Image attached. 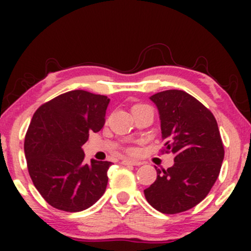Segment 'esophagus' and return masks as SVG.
I'll return each mask as SVG.
<instances>
[{
    "mask_svg": "<svg viewBox=\"0 0 251 251\" xmlns=\"http://www.w3.org/2000/svg\"><path fill=\"white\" fill-rule=\"evenodd\" d=\"M123 165H133V166H139L142 165V162H138V160H131V159H124L122 162Z\"/></svg>",
    "mask_w": 251,
    "mask_h": 251,
    "instance_id": "1",
    "label": "esophagus"
}]
</instances>
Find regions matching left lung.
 I'll use <instances>...</instances> for the list:
<instances>
[{"instance_id": "1", "label": "left lung", "mask_w": 251, "mask_h": 251, "mask_svg": "<svg viewBox=\"0 0 251 251\" xmlns=\"http://www.w3.org/2000/svg\"><path fill=\"white\" fill-rule=\"evenodd\" d=\"M159 112L162 138L175 164L157 170L144 190L146 201L163 214L194 208L209 194L220 175L224 148L214 114L184 91L169 89L150 97Z\"/></svg>"}]
</instances>
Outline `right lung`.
Returning a JSON list of instances; mask_svg holds the SVG:
<instances>
[{
    "instance_id": "obj_1",
    "label": "right lung",
    "mask_w": 251,
    "mask_h": 251,
    "mask_svg": "<svg viewBox=\"0 0 251 251\" xmlns=\"http://www.w3.org/2000/svg\"><path fill=\"white\" fill-rule=\"evenodd\" d=\"M109 99L71 91L36 109L25 139V154L34 185L53 208L68 212L88 209L105 192L111 162H83L81 146L89 132L105 124Z\"/></svg>"
}]
</instances>
